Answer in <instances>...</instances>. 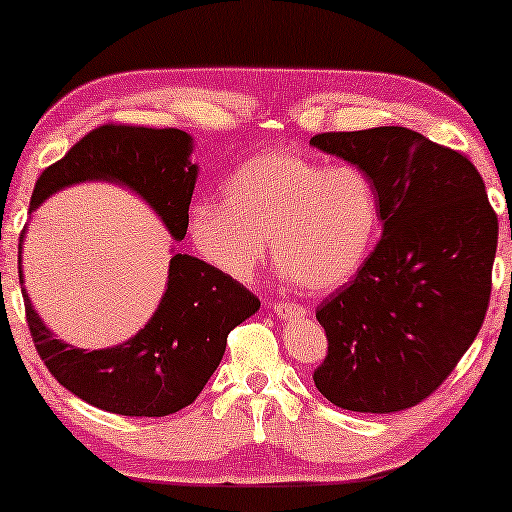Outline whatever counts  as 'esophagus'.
Listing matches in <instances>:
<instances>
[{"label": "esophagus", "instance_id": "34e87169", "mask_svg": "<svg viewBox=\"0 0 512 512\" xmlns=\"http://www.w3.org/2000/svg\"><path fill=\"white\" fill-rule=\"evenodd\" d=\"M272 310H275V314H279V317H284V319L303 317V314H307L305 307L296 305V303H272Z\"/></svg>", "mask_w": 512, "mask_h": 512}]
</instances>
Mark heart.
<instances>
[{"label": "heart", "mask_w": 512, "mask_h": 512, "mask_svg": "<svg viewBox=\"0 0 512 512\" xmlns=\"http://www.w3.org/2000/svg\"><path fill=\"white\" fill-rule=\"evenodd\" d=\"M223 202L202 200L188 230L195 249L223 275L249 282L272 258L303 289L349 282L380 228L373 179L356 165H324L275 149L249 158L226 179Z\"/></svg>", "instance_id": "obj_1"}]
</instances>
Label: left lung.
I'll list each match as a JSON object with an SVG mask.
<instances>
[{
  "label": "left lung",
  "mask_w": 512,
  "mask_h": 512,
  "mask_svg": "<svg viewBox=\"0 0 512 512\" xmlns=\"http://www.w3.org/2000/svg\"><path fill=\"white\" fill-rule=\"evenodd\" d=\"M314 149L361 167L380 198L382 240L317 307L328 354L314 384L354 412H398L431 396L485 321L499 221L464 153L384 125L324 132Z\"/></svg>",
  "instance_id": "left-lung-1"
}]
</instances>
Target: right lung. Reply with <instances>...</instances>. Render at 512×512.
<instances>
[{
	"mask_svg": "<svg viewBox=\"0 0 512 512\" xmlns=\"http://www.w3.org/2000/svg\"><path fill=\"white\" fill-rule=\"evenodd\" d=\"M191 153L193 139L184 130L102 125L41 172L30 214L67 186L114 181L149 202L179 242L198 179ZM23 237L25 230L20 254ZM18 265L27 326L41 361L74 396L125 417H165L191 405L219 368L228 333L261 307L233 277L200 258L174 254L167 289L144 328L121 345L88 352L58 340L41 321L23 286V258Z\"/></svg>",
	"mask_w": 512,
	"mask_h": 512,
	"instance_id": "1",
	"label": "right lung"
}]
</instances>
